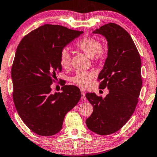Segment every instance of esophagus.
<instances>
[{"label": "esophagus", "instance_id": "esophagus-1", "mask_svg": "<svg viewBox=\"0 0 157 157\" xmlns=\"http://www.w3.org/2000/svg\"><path fill=\"white\" fill-rule=\"evenodd\" d=\"M81 94H82V100H86V96H85V92L83 89H81Z\"/></svg>", "mask_w": 157, "mask_h": 157}]
</instances>
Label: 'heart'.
<instances>
[{
  "mask_svg": "<svg viewBox=\"0 0 157 157\" xmlns=\"http://www.w3.org/2000/svg\"><path fill=\"white\" fill-rule=\"evenodd\" d=\"M76 48L86 53L94 60H101L105 56V50L102 49V44L98 39L92 36H84L75 44ZM71 57L68 50L63 49L59 56V63L62 67L68 69L71 66ZM95 74L89 71H78L71 78V82L81 88H87L90 86Z\"/></svg>",
  "mask_w": 157,
  "mask_h": 157,
  "instance_id": "b5f03b06",
  "label": "heart"
}]
</instances>
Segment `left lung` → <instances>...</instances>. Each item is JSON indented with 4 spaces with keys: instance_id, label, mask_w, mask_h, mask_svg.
Listing matches in <instances>:
<instances>
[{
    "instance_id": "8db88e82",
    "label": "left lung",
    "mask_w": 157,
    "mask_h": 157,
    "mask_svg": "<svg viewBox=\"0 0 157 157\" xmlns=\"http://www.w3.org/2000/svg\"><path fill=\"white\" fill-rule=\"evenodd\" d=\"M105 36L108 56L98 75L99 88L109 89L105 98L94 93L86 98L94 107L86 124L91 131L109 135L118 131L131 118L142 86L141 60L131 36L121 26L109 23L93 32Z\"/></svg>"
}]
</instances>
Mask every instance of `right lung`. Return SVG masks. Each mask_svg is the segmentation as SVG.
I'll return each instance as SVG.
<instances>
[{
	"label": "right lung",
	"instance_id": "obj_1",
	"mask_svg": "<svg viewBox=\"0 0 157 157\" xmlns=\"http://www.w3.org/2000/svg\"><path fill=\"white\" fill-rule=\"evenodd\" d=\"M82 31L46 24L25 35L18 44L11 70L13 100L18 115L29 129L44 136L62 128L65 115L78 104L81 92L61 83L62 93L50 86L62 71L59 56L63 48Z\"/></svg>",
	"mask_w": 157,
	"mask_h": 157
}]
</instances>
